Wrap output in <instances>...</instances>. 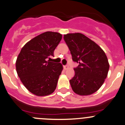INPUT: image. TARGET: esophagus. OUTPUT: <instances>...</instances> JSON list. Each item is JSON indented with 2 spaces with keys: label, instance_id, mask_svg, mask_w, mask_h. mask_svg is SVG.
I'll use <instances>...</instances> for the list:
<instances>
[{
  "label": "esophagus",
  "instance_id": "1",
  "mask_svg": "<svg viewBox=\"0 0 125 125\" xmlns=\"http://www.w3.org/2000/svg\"><path fill=\"white\" fill-rule=\"evenodd\" d=\"M69 68V66H68V65H65V66H63V68L65 70H66V69H68V68Z\"/></svg>",
  "mask_w": 125,
  "mask_h": 125
}]
</instances>
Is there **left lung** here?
I'll use <instances>...</instances> for the list:
<instances>
[{
    "label": "left lung",
    "instance_id": "1",
    "mask_svg": "<svg viewBox=\"0 0 125 125\" xmlns=\"http://www.w3.org/2000/svg\"><path fill=\"white\" fill-rule=\"evenodd\" d=\"M64 40L73 61L79 63L69 81L72 89L81 96L94 94L103 84L108 73L110 65L105 53L96 43L80 33L64 35Z\"/></svg>",
    "mask_w": 125,
    "mask_h": 125
}]
</instances>
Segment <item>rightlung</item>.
Instances as JSON below:
<instances>
[{
    "mask_svg": "<svg viewBox=\"0 0 125 125\" xmlns=\"http://www.w3.org/2000/svg\"><path fill=\"white\" fill-rule=\"evenodd\" d=\"M62 38L58 32L46 31L27 42L21 50L15 63L16 71L31 94L44 96L54 92L63 66L47 59L53 56Z\"/></svg>",
    "mask_w": 125,
    "mask_h": 125,
    "instance_id": "add662e5",
    "label": "right lung"
}]
</instances>
